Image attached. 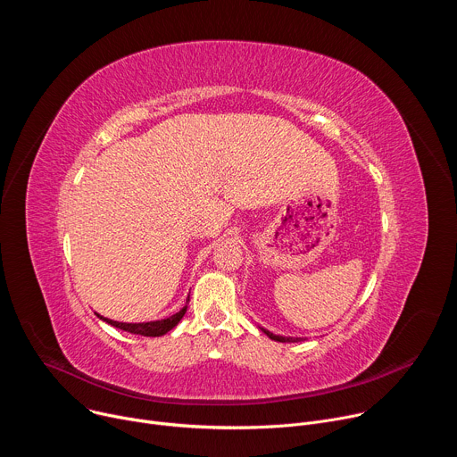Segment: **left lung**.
<instances>
[{
  "label": "left lung",
  "mask_w": 457,
  "mask_h": 457,
  "mask_svg": "<svg viewBox=\"0 0 457 457\" xmlns=\"http://www.w3.org/2000/svg\"><path fill=\"white\" fill-rule=\"evenodd\" d=\"M271 340H275V342H284V344H287V342H298V340H302V338H291V337H278V335H273V333H270V331H266V329H262Z\"/></svg>",
  "instance_id": "obj_1"
}]
</instances>
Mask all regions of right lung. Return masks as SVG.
<instances>
[{
	"label": "right lung",
	"mask_w": 457,
	"mask_h": 457,
	"mask_svg": "<svg viewBox=\"0 0 457 457\" xmlns=\"http://www.w3.org/2000/svg\"><path fill=\"white\" fill-rule=\"evenodd\" d=\"M187 300H189V296H187ZM187 300H186V302H187ZM186 309H187V305H184L179 312H175V314H171V316H168V318H164V320L143 321V323H124V321H113V320L104 318V316H101V314H97V316H99L103 321L113 325V328H117V329H122V331H126V333L141 335V337H162V335H166L168 331H171V329L175 328V325L180 321V318L184 316Z\"/></svg>",
	"instance_id": "right-lung-1"
}]
</instances>
